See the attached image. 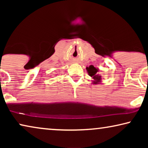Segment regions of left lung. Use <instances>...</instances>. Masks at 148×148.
Instances as JSON below:
<instances>
[{
	"mask_svg": "<svg viewBox=\"0 0 148 148\" xmlns=\"http://www.w3.org/2000/svg\"><path fill=\"white\" fill-rule=\"evenodd\" d=\"M86 70L88 71L89 75L92 77L93 79V84H99L102 82V76L98 74L99 69L98 68L94 67L93 65H90V66H87Z\"/></svg>",
	"mask_w": 148,
	"mask_h": 148,
	"instance_id": "obj_1",
	"label": "left lung"
}]
</instances>
